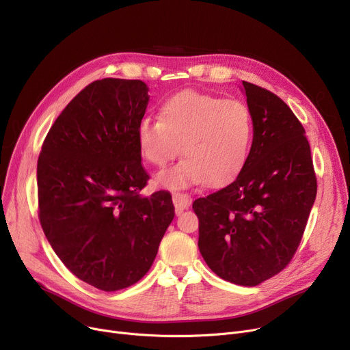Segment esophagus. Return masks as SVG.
<instances>
[{"label":"esophagus","instance_id":"34e87169","mask_svg":"<svg viewBox=\"0 0 350 350\" xmlns=\"http://www.w3.org/2000/svg\"><path fill=\"white\" fill-rule=\"evenodd\" d=\"M173 203L177 213L187 210L191 204V197L186 193H173Z\"/></svg>","mask_w":350,"mask_h":350}]
</instances>
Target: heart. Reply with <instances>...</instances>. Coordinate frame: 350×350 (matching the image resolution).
<instances>
[{
	"label": "heart",
	"instance_id": "1",
	"mask_svg": "<svg viewBox=\"0 0 350 350\" xmlns=\"http://www.w3.org/2000/svg\"><path fill=\"white\" fill-rule=\"evenodd\" d=\"M159 119L139 124L142 156L156 167L174 160L180 144L185 156L157 176L161 186H221L243 169L254 131L251 112L243 102L185 90L163 102Z\"/></svg>",
	"mask_w": 350,
	"mask_h": 350
}]
</instances>
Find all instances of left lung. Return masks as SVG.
<instances>
[{
  "label": "left lung",
  "mask_w": 350,
  "mask_h": 350,
  "mask_svg": "<svg viewBox=\"0 0 350 350\" xmlns=\"http://www.w3.org/2000/svg\"><path fill=\"white\" fill-rule=\"evenodd\" d=\"M252 116L250 154L228 186L197 198L198 250L224 281L255 286L295 255L317 197L305 129L272 92L243 81Z\"/></svg>",
  "instance_id": "obj_1"
}]
</instances>
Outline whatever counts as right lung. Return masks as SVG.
<instances>
[{
  "mask_svg": "<svg viewBox=\"0 0 350 350\" xmlns=\"http://www.w3.org/2000/svg\"><path fill=\"white\" fill-rule=\"evenodd\" d=\"M149 98L139 79L89 83L53 122L38 157L46 240L75 277L106 292L144 277L174 218L169 191L140 196L150 176L137 129Z\"/></svg>",
  "mask_w": 350,
  "mask_h": 350,
  "instance_id": "add662e5",
  "label": "right lung"
}]
</instances>
